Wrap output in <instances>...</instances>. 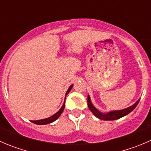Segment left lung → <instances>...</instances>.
Segmentation results:
<instances>
[{
  "label": "left lung",
  "instance_id": "left-lung-1",
  "mask_svg": "<svg viewBox=\"0 0 151 151\" xmlns=\"http://www.w3.org/2000/svg\"><path fill=\"white\" fill-rule=\"evenodd\" d=\"M139 101V99L134 105L126 108V109H122V110L112 111V112H109V113L107 114H102L100 112H99V111L93 106L91 102V99H90L89 96H88V108L90 109V110L93 112V114L96 117H97V118H99V119L101 120H104V121H113V120L119 119V118H122V117L125 116V115H128V114L130 113L131 112H132V111L135 109V107L137 106Z\"/></svg>",
  "mask_w": 151,
  "mask_h": 151
}]
</instances>
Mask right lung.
<instances>
[{
  "label": "right lung",
  "mask_w": 151,
  "mask_h": 151,
  "mask_svg": "<svg viewBox=\"0 0 151 151\" xmlns=\"http://www.w3.org/2000/svg\"><path fill=\"white\" fill-rule=\"evenodd\" d=\"M72 86L73 85H71V86L68 88V91H67V92L66 93V96L70 92V91H71ZM65 99H66V98H65ZM64 107H65V101H64V103H63L62 107L60 109V110H59L58 112H56L55 114H54L53 115H52L51 117H50V118H46V119L39 120V121H31V122L35 123V124H37V125H45V124H48V123H52L53 121H55V120H57L58 118L60 117V115H61V113L63 112V109H64Z\"/></svg>",
  "instance_id": "add662e5"
}]
</instances>
